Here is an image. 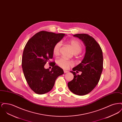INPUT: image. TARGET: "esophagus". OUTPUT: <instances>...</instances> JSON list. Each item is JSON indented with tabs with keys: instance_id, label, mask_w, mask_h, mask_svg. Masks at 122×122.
I'll return each instance as SVG.
<instances>
[{
	"instance_id": "obj_1",
	"label": "esophagus",
	"mask_w": 122,
	"mask_h": 122,
	"mask_svg": "<svg viewBox=\"0 0 122 122\" xmlns=\"http://www.w3.org/2000/svg\"><path fill=\"white\" fill-rule=\"evenodd\" d=\"M64 73H68L69 71H67V70H64Z\"/></svg>"
}]
</instances>
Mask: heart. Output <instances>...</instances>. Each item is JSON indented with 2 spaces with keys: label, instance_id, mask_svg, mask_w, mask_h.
Instances as JSON below:
<instances>
[{
  "label": "heart",
  "instance_id": "heart-1",
  "mask_svg": "<svg viewBox=\"0 0 122 122\" xmlns=\"http://www.w3.org/2000/svg\"><path fill=\"white\" fill-rule=\"evenodd\" d=\"M69 43L76 54H78L81 52L82 46L79 41L76 39H72L69 41ZM61 46V43L60 42H58L54 46L52 52L54 55H58L59 54ZM57 63L59 66L64 69H67L69 67L72 66L74 64L72 61L67 60L64 58H59L57 61Z\"/></svg>",
  "mask_w": 122,
  "mask_h": 122
}]
</instances>
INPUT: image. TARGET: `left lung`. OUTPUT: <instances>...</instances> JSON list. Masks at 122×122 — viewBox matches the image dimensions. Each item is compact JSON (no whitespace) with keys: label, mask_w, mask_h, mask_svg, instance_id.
I'll use <instances>...</instances> for the list:
<instances>
[{"label":"left lung","mask_w":122,"mask_h":122,"mask_svg":"<svg viewBox=\"0 0 122 122\" xmlns=\"http://www.w3.org/2000/svg\"><path fill=\"white\" fill-rule=\"evenodd\" d=\"M73 36L83 41L86 53L81 63L70 71L74 79L68 82L70 91L76 95L84 96L91 92L98 83L103 70V54L101 47L93 37L87 34H77ZM81 71V75L74 71ZM77 71H76V72Z\"/></svg>","instance_id":"1"}]
</instances>
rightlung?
I'll return each instance as SVG.
<instances>
[{
    "label": "right lung",
    "mask_w": 122,
    "mask_h": 122,
    "mask_svg": "<svg viewBox=\"0 0 122 122\" xmlns=\"http://www.w3.org/2000/svg\"><path fill=\"white\" fill-rule=\"evenodd\" d=\"M65 34L41 31L27 41L24 49L22 67L29 87L36 93L43 94L50 91L56 79L64 74V70L55 62H50L53 57V47ZM49 62L53 67L50 71L44 68Z\"/></svg>",
    "instance_id": "right-lung-1"
}]
</instances>
